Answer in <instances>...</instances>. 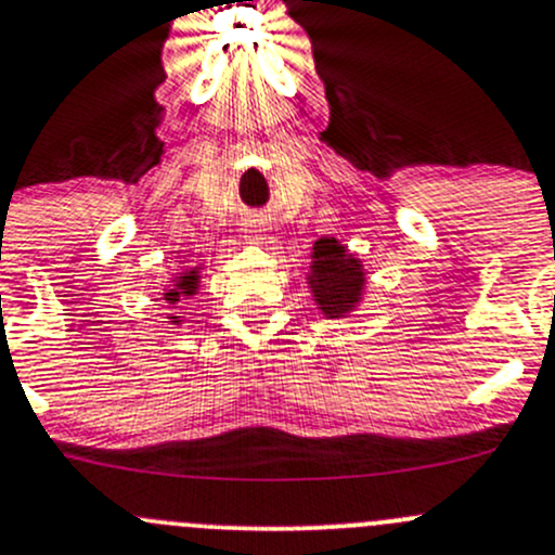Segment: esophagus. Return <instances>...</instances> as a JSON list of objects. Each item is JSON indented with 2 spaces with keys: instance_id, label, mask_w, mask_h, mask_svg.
I'll use <instances>...</instances> for the list:
<instances>
[{
  "instance_id": "obj_1",
  "label": "esophagus",
  "mask_w": 555,
  "mask_h": 555,
  "mask_svg": "<svg viewBox=\"0 0 555 555\" xmlns=\"http://www.w3.org/2000/svg\"><path fill=\"white\" fill-rule=\"evenodd\" d=\"M266 229H253L249 231V238H253V242H262V238H266V233H262Z\"/></svg>"
}]
</instances>
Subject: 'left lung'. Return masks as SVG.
Returning a JSON list of instances; mask_svg holds the SVG:
<instances>
[{
    "label": "left lung",
    "instance_id": "obj_1",
    "mask_svg": "<svg viewBox=\"0 0 555 555\" xmlns=\"http://www.w3.org/2000/svg\"><path fill=\"white\" fill-rule=\"evenodd\" d=\"M306 284L326 319H343L353 313L364 297L366 273L361 260L348 253L346 244L326 236L313 244Z\"/></svg>",
    "mask_w": 555,
    "mask_h": 555
}]
</instances>
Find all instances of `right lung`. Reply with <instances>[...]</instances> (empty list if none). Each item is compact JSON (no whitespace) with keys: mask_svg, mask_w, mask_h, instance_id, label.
Returning <instances> with one entry per match:
<instances>
[{"mask_svg":"<svg viewBox=\"0 0 555 555\" xmlns=\"http://www.w3.org/2000/svg\"><path fill=\"white\" fill-rule=\"evenodd\" d=\"M199 282H202V266H185L178 276H172L170 287L162 293V300L170 302V306H178L180 300H189V297L199 293ZM167 319H172V324L183 322V319L175 317V313H170Z\"/></svg>","mask_w":555,"mask_h":555,"instance_id":"1","label":"right lung"}]
</instances>
